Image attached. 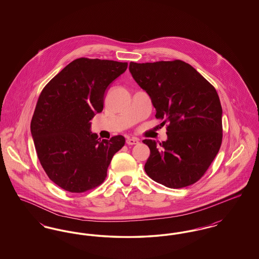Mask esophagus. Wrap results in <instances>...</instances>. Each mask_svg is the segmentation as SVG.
Here are the masks:
<instances>
[{
	"mask_svg": "<svg viewBox=\"0 0 259 259\" xmlns=\"http://www.w3.org/2000/svg\"><path fill=\"white\" fill-rule=\"evenodd\" d=\"M126 144L128 146H133V145H138L139 144V139L137 138H129L126 140Z\"/></svg>",
	"mask_w": 259,
	"mask_h": 259,
	"instance_id": "1",
	"label": "esophagus"
}]
</instances>
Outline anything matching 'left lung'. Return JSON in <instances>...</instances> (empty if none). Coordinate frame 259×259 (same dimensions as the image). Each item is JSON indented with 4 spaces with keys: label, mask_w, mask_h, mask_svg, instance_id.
Masks as SVG:
<instances>
[{
    "label": "left lung",
    "mask_w": 259,
    "mask_h": 259,
    "mask_svg": "<svg viewBox=\"0 0 259 259\" xmlns=\"http://www.w3.org/2000/svg\"><path fill=\"white\" fill-rule=\"evenodd\" d=\"M129 71L151 99L155 117L169 123L167 141H143L150 149L145 171L170 188L195 184L222 146V109L217 90L182 60L130 62Z\"/></svg>",
    "instance_id": "8db88e82"
}]
</instances>
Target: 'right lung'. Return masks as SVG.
I'll use <instances>...</instances> for the list:
<instances>
[{
	"instance_id": "1",
	"label": "right lung",
	"mask_w": 259,
	"mask_h": 259,
	"mask_svg": "<svg viewBox=\"0 0 259 259\" xmlns=\"http://www.w3.org/2000/svg\"><path fill=\"white\" fill-rule=\"evenodd\" d=\"M125 62L78 58L42 89L31 121L38 160L50 180L81 193L101 185L112 156L124 146L117 135L100 140L90 120L103 111L111 82L123 74Z\"/></svg>"
}]
</instances>
